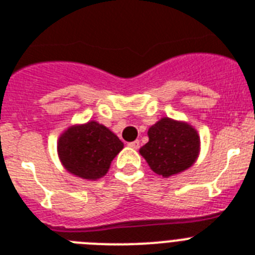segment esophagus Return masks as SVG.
<instances>
[{"mask_svg":"<svg viewBox=\"0 0 255 255\" xmlns=\"http://www.w3.org/2000/svg\"><path fill=\"white\" fill-rule=\"evenodd\" d=\"M128 146L132 149H138L140 148V141H138V140H134V141L128 142Z\"/></svg>","mask_w":255,"mask_h":255,"instance_id":"34e87169","label":"esophagus"}]
</instances>
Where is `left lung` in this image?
<instances>
[{"mask_svg": "<svg viewBox=\"0 0 255 255\" xmlns=\"http://www.w3.org/2000/svg\"><path fill=\"white\" fill-rule=\"evenodd\" d=\"M148 137L138 152L149 167L163 178L187 170L199 157V133L187 122L161 118L148 129Z\"/></svg>", "mask_w": 255, "mask_h": 255, "instance_id": "8db88e82", "label": "left lung"}]
</instances>
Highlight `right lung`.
Wrapping results in <instances>:
<instances>
[{"label": "right lung", "instance_id": "obj_1", "mask_svg": "<svg viewBox=\"0 0 255 255\" xmlns=\"http://www.w3.org/2000/svg\"><path fill=\"white\" fill-rule=\"evenodd\" d=\"M123 148L117 134L95 121L70 126L57 140V154L64 169L88 181L105 177Z\"/></svg>", "mask_w": 255, "mask_h": 255}]
</instances>
